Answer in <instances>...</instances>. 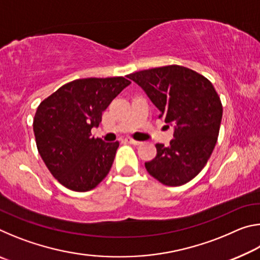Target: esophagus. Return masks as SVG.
Instances as JSON below:
<instances>
[{"instance_id":"esophagus-1","label":"esophagus","mask_w":260,"mask_h":260,"mask_svg":"<svg viewBox=\"0 0 260 260\" xmlns=\"http://www.w3.org/2000/svg\"><path fill=\"white\" fill-rule=\"evenodd\" d=\"M125 141L127 143H131V144H134V146H140L141 144V142L140 141H136V140H134V139H132V138H126L125 139Z\"/></svg>"}]
</instances>
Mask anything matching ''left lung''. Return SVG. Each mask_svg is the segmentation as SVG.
Instances as JSON below:
<instances>
[{
	"mask_svg": "<svg viewBox=\"0 0 260 260\" xmlns=\"http://www.w3.org/2000/svg\"><path fill=\"white\" fill-rule=\"evenodd\" d=\"M159 109V118L174 125L169 147L157 143V155L147 161L151 177L165 186L190 181L206 165L217 143L222 104L209 79L180 65L128 74Z\"/></svg>",
	"mask_w": 260,
	"mask_h": 260,
	"instance_id": "1",
	"label": "left lung"
}]
</instances>
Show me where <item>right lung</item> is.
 Wrapping results in <instances>:
<instances>
[{
	"mask_svg": "<svg viewBox=\"0 0 260 260\" xmlns=\"http://www.w3.org/2000/svg\"><path fill=\"white\" fill-rule=\"evenodd\" d=\"M131 83L124 77L77 79L39 105L33 120L38 151L60 184L73 191L94 189L107 177L119 142L91 136L102 112Z\"/></svg>",
	"mask_w": 260,
	"mask_h": 260,
	"instance_id": "right-lung-1",
	"label": "right lung"
}]
</instances>
